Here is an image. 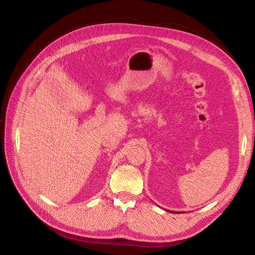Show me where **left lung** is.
<instances>
[{
  "label": "left lung",
  "mask_w": 255,
  "mask_h": 255,
  "mask_svg": "<svg viewBox=\"0 0 255 255\" xmlns=\"http://www.w3.org/2000/svg\"><path fill=\"white\" fill-rule=\"evenodd\" d=\"M168 212H171V213H173V212H172V211H168Z\"/></svg>",
  "instance_id": "left-lung-1"
}]
</instances>
